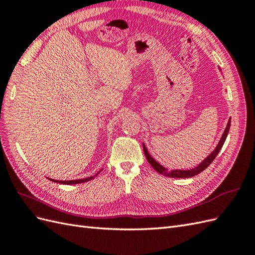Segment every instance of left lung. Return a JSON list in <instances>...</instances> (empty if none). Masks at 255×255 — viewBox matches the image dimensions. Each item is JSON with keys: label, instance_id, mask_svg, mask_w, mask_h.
Listing matches in <instances>:
<instances>
[{"label": "left lung", "instance_id": "left-lung-1", "mask_svg": "<svg viewBox=\"0 0 255 255\" xmlns=\"http://www.w3.org/2000/svg\"><path fill=\"white\" fill-rule=\"evenodd\" d=\"M230 127H231V120L228 121L227 126L225 128V131H224L223 135H222V138H221V140L219 142V144H218L217 147H215L214 151L210 155H209L204 161H201L197 167L194 168V169H191V170H172V171H168L165 167H162L161 165H159L158 162L156 161L153 157H151V155L148 154L147 149H146L144 144H143V149H144V154H145V157H146L147 161L149 162V164H151V166L155 169V170L157 171V172H159L160 174L167 175V177H170V178H191V177H194V175H196V174L200 173L201 171H204L205 169L207 167H209V165H210L211 162L214 160V158L217 157V155L221 151V148H222V146H223L224 142L226 140V136L228 134V130H230Z\"/></svg>", "mask_w": 255, "mask_h": 255}]
</instances>
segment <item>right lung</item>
<instances>
[{
  "mask_svg": "<svg viewBox=\"0 0 255 255\" xmlns=\"http://www.w3.org/2000/svg\"><path fill=\"white\" fill-rule=\"evenodd\" d=\"M98 174H99V172H98L96 175H93V177H89L86 179H81V180H71V181H58V180H51V179H49V180L57 182V183H61V184H78V183H84V182H87V181L95 179V177H97Z\"/></svg>",
  "mask_w": 255,
  "mask_h": 255,
  "instance_id": "add662e5",
  "label": "right lung"
}]
</instances>
